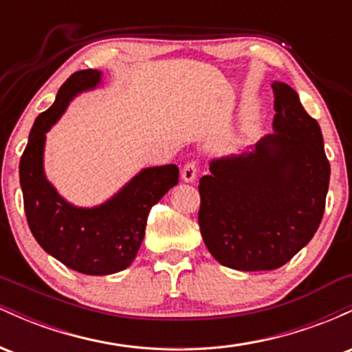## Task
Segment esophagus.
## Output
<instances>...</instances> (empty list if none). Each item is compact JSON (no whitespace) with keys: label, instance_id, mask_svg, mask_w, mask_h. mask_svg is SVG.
I'll return each instance as SVG.
<instances>
[{"label":"esophagus","instance_id":"34e87169","mask_svg":"<svg viewBox=\"0 0 352 352\" xmlns=\"http://www.w3.org/2000/svg\"><path fill=\"white\" fill-rule=\"evenodd\" d=\"M197 170H199V164L195 160H190L182 168V179L185 182H193L197 179Z\"/></svg>","mask_w":352,"mask_h":352}]
</instances>
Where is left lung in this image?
I'll return each mask as SVG.
<instances>
[{
    "instance_id": "1",
    "label": "left lung",
    "mask_w": 352,
    "mask_h": 352,
    "mask_svg": "<svg viewBox=\"0 0 352 352\" xmlns=\"http://www.w3.org/2000/svg\"><path fill=\"white\" fill-rule=\"evenodd\" d=\"M274 134L252 152L210 162L199 225L218 263L266 272L288 263L322 220L329 160L319 124L288 84L274 82Z\"/></svg>"
}]
</instances>
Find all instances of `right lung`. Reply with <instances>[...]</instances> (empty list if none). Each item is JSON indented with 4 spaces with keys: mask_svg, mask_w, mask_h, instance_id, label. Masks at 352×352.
Listing matches in <instances>:
<instances>
[{
    "mask_svg": "<svg viewBox=\"0 0 352 352\" xmlns=\"http://www.w3.org/2000/svg\"><path fill=\"white\" fill-rule=\"evenodd\" d=\"M99 80L96 69L74 72L60 86L54 104L36 117L19 160L24 212L36 241L67 268L96 276L131 266L142 245L148 212L179 184V167L170 164L145 168L100 207L76 208L58 195L43 172L46 132L78 92Z\"/></svg>",
    "mask_w": 352,
    "mask_h": 352,
    "instance_id": "1",
    "label": "right lung"
}]
</instances>
